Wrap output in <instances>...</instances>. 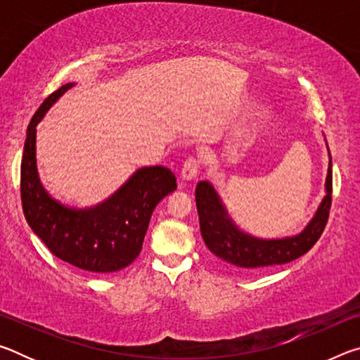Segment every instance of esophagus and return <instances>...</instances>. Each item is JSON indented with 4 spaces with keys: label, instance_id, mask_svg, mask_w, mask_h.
I'll return each instance as SVG.
<instances>
[{
    "label": "esophagus",
    "instance_id": "1",
    "mask_svg": "<svg viewBox=\"0 0 360 360\" xmlns=\"http://www.w3.org/2000/svg\"><path fill=\"white\" fill-rule=\"evenodd\" d=\"M198 172H200V158L195 155H191L188 158H186L184 165H182V169H181L182 179L191 181L198 174Z\"/></svg>",
    "mask_w": 360,
    "mask_h": 360
}]
</instances>
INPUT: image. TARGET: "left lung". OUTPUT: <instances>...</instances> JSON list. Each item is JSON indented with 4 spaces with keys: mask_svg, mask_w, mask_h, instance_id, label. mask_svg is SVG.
<instances>
[{
    "mask_svg": "<svg viewBox=\"0 0 360 360\" xmlns=\"http://www.w3.org/2000/svg\"><path fill=\"white\" fill-rule=\"evenodd\" d=\"M327 195L313 221L300 235L284 240H259L235 227L210 182L202 181L195 188L200 230L210 251L241 271L255 273L302 257L311 249L324 231L332 206V162L326 181Z\"/></svg>",
    "mask_w": 360,
    "mask_h": 360,
    "instance_id": "obj_1",
    "label": "left lung"
}]
</instances>
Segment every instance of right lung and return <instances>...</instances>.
I'll list each match as a JSON object with an SVG mask.
<instances>
[{"label": "right lung", "instance_id": "right-lung-1", "mask_svg": "<svg viewBox=\"0 0 360 360\" xmlns=\"http://www.w3.org/2000/svg\"><path fill=\"white\" fill-rule=\"evenodd\" d=\"M72 84L51 94L27 130L20 165L22 208L30 227L56 257L81 270L112 273L129 266L141 252L152 211L176 191L168 168H141L111 198L90 210H70L52 200L36 172V125Z\"/></svg>", "mask_w": 360, "mask_h": 360}]
</instances>
